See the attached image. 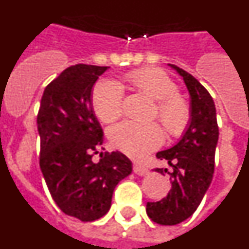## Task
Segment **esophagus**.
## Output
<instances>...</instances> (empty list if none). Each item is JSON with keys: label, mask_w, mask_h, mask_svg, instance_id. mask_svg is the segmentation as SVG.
<instances>
[{"label": "esophagus", "mask_w": 249, "mask_h": 249, "mask_svg": "<svg viewBox=\"0 0 249 249\" xmlns=\"http://www.w3.org/2000/svg\"><path fill=\"white\" fill-rule=\"evenodd\" d=\"M133 172L137 176H146L147 173H148V169H147L146 167L141 166V164L135 163L133 164Z\"/></svg>", "instance_id": "1"}]
</instances>
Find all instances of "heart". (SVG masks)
I'll use <instances>...</instances> for the list:
<instances>
[{
	"mask_svg": "<svg viewBox=\"0 0 249 249\" xmlns=\"http://www.w3.org/2000/svg\"><path fill=\"white\" fill-rule=\"evenodd\" d=\"M128 85L135 91L143 93L157 102V117L169 135L179 136L190 121V109L177 96V86L164 72L155 68L138 70L127 74L122 82L103 81L92 93V107L102 122L111 123L122 113V86ZM111 141L129 157L140 160L157 148L163 133L156 123H141L124 121L111 129Z\"/></svg>",
	"mask_w": 249,
	"mask_h": 249,
	"instance_id": "1",
	"label": "heart"
}]
</instances>
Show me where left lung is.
Masks as SVG:
<instances>
[{
  "label": "left lung",
  "instance_id": "left-lung-1",
  "mask_svg": "<svg viewBox=\"0 0 249 249\" xmlns=\"http://www.w3.org/2000/svg\"><path fill=\"white\" fill-rule=\"evenodd\" d=\"M183 78L190 94V121L181 140L175 146L160 151L157 158L172 167V188L163 199L148 202L147 215L162 226H175L190 218L203 199L214 172L215 147L219 131L213 98L192 74L168 65ZM156 172H167L157 168Z\"/></svg>",
  "mask_w": 249,
  "mask_h": 249
}]
</instances>
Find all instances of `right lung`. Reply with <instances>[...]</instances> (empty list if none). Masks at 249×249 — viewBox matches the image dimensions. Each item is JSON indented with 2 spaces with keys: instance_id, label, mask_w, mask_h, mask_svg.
Masks as SVG:
<instances>
[{
  "instance_id": "1",
  "label": "right lung",
  "mask_w": 249,
  "mask_h": 249,
  "mask_svg": "<svg viewBox=\"0 0 249 249\" xmlns=\"http://www.w3.org/2000/svg\"><path fill=\"white\" fill-rule=\"evenodd\" d=\"M108 68L82 63L66 68L45 89L37 116L46 184L59 210L82 222L108 212L114 188L132 172V162L118 151L92 160L103 143L92 91Z\"/></svg>"
}]
</instances>
